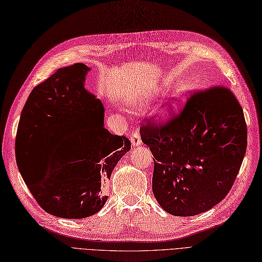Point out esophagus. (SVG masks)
Wrapping results in <instances>:
<instances>
[{
	"instance_id": "obj_1",
	"label": "esophagus",
	"mask_w": 262,
	"mask_h": 262,
	"mask_svg": "<svg viewBox=\"0 0 262 262\" xmlns=\"http://www.w3.org/2000/svg\"><path fill=\"white\" fill-rule=\"evenodd\" d=\"M131 144L133 146H139L141 144V137L139 134V131H134L131 135Z\"/></svg>"
}]
</instances>
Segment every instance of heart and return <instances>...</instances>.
I'll return each instance as SVG.
<instances>
[{"label": "heart", "mask_w": 262, "mask_h": 262, "mask_svg": "<svg viewBox=\"0 0 262 262\" xmlns=\"http://www.w3.org/2000/svg\"><path fill=\"white\" fill-rule=\"evenodd\" d=\"M182 98H183V92L182 91H177L174 93L172 100H171L168 107L164 111V114H162V115H164L165 118H168V117H170L171 115H173L174 113H177V111L179 110V107H180V104H181V102H182ZM148 102H149V98H143L142 105H145ZM142 105L140 104L138 107L140 108Z\"/></svg>", "instance_id": "obj_1"}]
</instances>
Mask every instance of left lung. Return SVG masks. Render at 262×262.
<instances>
[{
    "label": "left lung",
    "mask_w": 262,
    "mask_h": 262,
    "mask_svg": "<svg viewBox=\"0 0 262 262\" xmlns=\"http://www.w3.org/2000/svg\"><path fill=\"white\" fill-rule=\"evenodd\" d=\"M140 131L154 156L152 193L168 213L192 217L228 195L247 146L244 113L230 89L195 91L178 115L146 119Z\"/></svg>",
    "instance_id": "left-lung-1"
}]
</instances>
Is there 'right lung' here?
Listing matches in <instances>:
<instances>
[{
	"label": "right lung",
	"mask_w": 262,
	"mask_h": 262,
	"mask_svg": "<svg viewBox=\"0 0 262 262\" xmlns=\"http://www.w3.org/2000/svg\"><path fill=\"white\" fill-rule=\"evenodd\" d=\"M89 70L78 62L35 86L17 129L16 161L24 181L42 209L59 218L83 219L100 211L107 201L103 187L131 149L129 139L104 127L102 102L84 89ZM62 134L73 146L72 154L38 169L34 143Z\"/></svg>",
	"instance_id": "right-lung-1"
}]
</instances>
